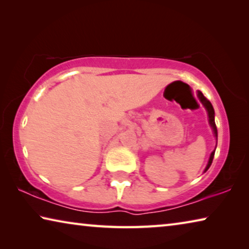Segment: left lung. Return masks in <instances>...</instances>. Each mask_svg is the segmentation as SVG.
Instances as JSON below:
<instances>
[{"label": "left lung", "instance_id": "8db88e82", "mask_svg": "<svg viewBox=\"0 0 249 249\" xmlns=\"http://www.w3.org/2000/svg\"><path fill=\"white\" fill-rule=\"evenodd\" d=\"M197 96H199L201 103L203 104V107H205L206 112H208V115H209V123H210L211 127H212L214 137L216 138V144H217V128H216V125H215V121H214V115H215V113H214V108H213L212 104H211L210 101L205 98V96L203 95V93H202L201 91H197ZM215 148H216V147H215ZM214 154H215V149H214V150L212 151V153H211L209 162H208V165H206V167H205L204 172L209 169L210 166H211V163H212L213 158H214Z\"/></svg>", "mask_w": 249, "mask_h": 249}]
</instances>
